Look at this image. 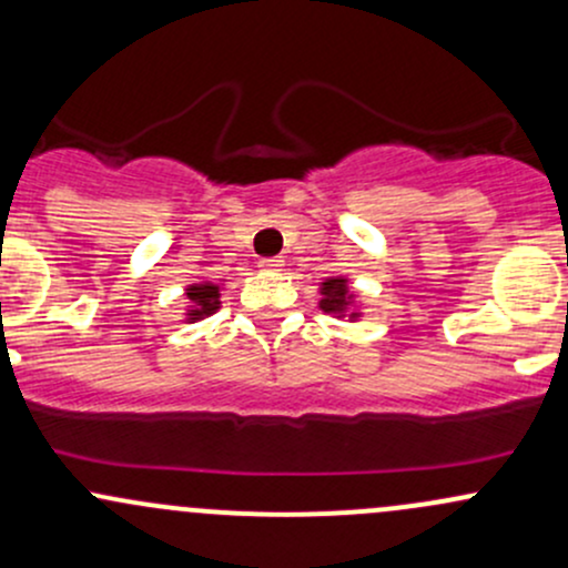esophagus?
Returning a JSON list of instances; mask_svg holds the SVG:
<instances>
[{"label":"esophagus","mask_w":568,"mask_h":568,"mask_svg":"<svg viewBox=\"0 0 568 568\" xmlns=\"http://www.w3.org/2000/svg\"><path fill=\"white\" fill-rule=\"evenodd\" d=\"M258 266L264 272H280L283 270V258H261Z\"/></svg>","instance_id":"obj_1"}]
</instances>
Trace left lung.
Returning <instances> with one entry per match:
<instances>
[{"label": "left lung", "mask_w": 568, "mask_h": 568, "mask_svg": "<svg viewBox=\"0 0 568 568\" xmlns=\"http://www.w3.org/2000/svg\"><path fill=\"white\" fill-rule=\"evenodd\" d=\"M317 307L332 317H347V321H358L361 315V298L351 291V280L347 277H326L321 283V302Z\"/></svg>", "instance_id": "obj_1"}]
</instances>
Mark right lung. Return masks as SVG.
I'll return each mask as SVG.
<instances>
[{"label": "right lung", "instance_id": "add662e5", "mask_svg": "<svg viewBox=\"0 0 568 568\" xmlns=\"http://www.w3.org/2000/svg\"><path fill=\"white\" fill-rule=\"evenodd\" d=\"M221 291H223V283H213V280H199V283H191L189 288H185L189 307H185L183 321L196 323L217 313V310H221Z\"/></svg>", "mask_w": 568, "mask_h": 568}]
</instances>
